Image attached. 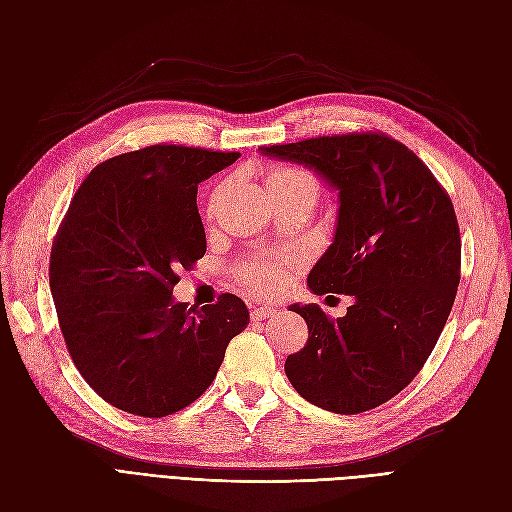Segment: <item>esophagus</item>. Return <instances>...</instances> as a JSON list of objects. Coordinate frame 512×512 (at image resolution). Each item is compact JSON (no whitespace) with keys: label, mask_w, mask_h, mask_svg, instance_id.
<instances>
[{"label":"esophagus","mask_w":512,"mask_h":512,"mask_svg":"<svg viewBox=\"0 0 512 512\" xmlns=\"http://www.w3.org/2000/svg\"><path fill=\"white\" fill-rule=\"evenodd\" d=\"M280 309L275 307H269V305H254L252 312H250V318L252 320H267L269 316H275Z\"/></svg>","instance_id":"34e87169"}]
</instances>
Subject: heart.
I'll return each mask as SVG.
<instances>
[{
    "label": "heart",
    "mask_w": 512,
    "mask_h": 512,
    "mask_svg": "<svg viewBox=\"0 0 512 512\" xmlns=\"http://www.w3.org/2000/svg\"><path fill=\"white\" fill-rule=\"evenodd\" d=\"M301 177H307V175L299 168H290V166L271 168L265 177L269 196L275 194L277 190H284L286 185H290L292 181H297ZM288 275H290V262L277 256L254 258L237 267V280L245 288H250L254 292H265V294L280 290L286 284Z\"/></svg>",
    "instance_id": "heart-1"
}]
</instances>
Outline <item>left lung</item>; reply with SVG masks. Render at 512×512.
<instances>
[{"label": "left lung", "mask_w": 512, "mask_h": 512, "mask_svg": "<svg viewBox=\"0 0 512 512\" xmlns=\"http://www.w3.org/2000/svg\"><path fill=\"white\" fill-rule=\"evenodd\" d=\"M258 149L314 168L339 192L335 239L307 286L354 299L337 320L318 305L290 307L305 318L309 339L286 359V376L322 410H374L423 369L455 303L461 237L451 196L414 151L384 132Z\"/></svg>", "instance_id": "8db88e82"}]
</instances>
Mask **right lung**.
Segmentation results:
<instances>
[{
    "label": "right lung",
    "instance_id": "add662e5",
    "mask_svg": "<svg viewBox=\"0 0 512 512\" xmlns=\"http://www.w3.org/2000/svg\"><path fill=\"white\" fill-rule=\"evenodd\" d=\"M239 156L160 143L98 164L74 192L49 284L72 361L106 404L145 418L183 410L250 324L230 292L203 309L173 301L179 271L207 252L198 183Z\"/></svg>",
    "mask_w": 512,
    "mask_h": 512
}]
</instances>
